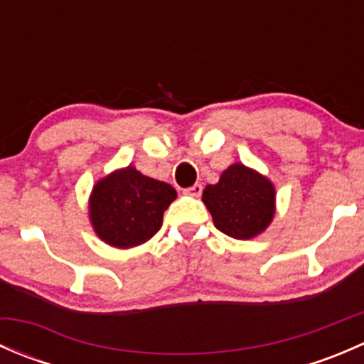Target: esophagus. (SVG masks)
Returning a JSON list of instances; mask_svg holds the SVG:
<instances>
[{
    "mask_svg": "<svg viewBox=\"0 0 364 364\" xmlns=\"http://www.w3.org/2000/svg\"><path fill=\"white\" fill-rule=\"evenodd\" d=\"M183 193H185V196H190V197H200V193H203V185L196 183V185H192L190 188L183 190Z\"/></svg>",
    "mask_w": 364,
    "mask_h": 364,
    "instance_id": "esophagus-1",
    "label": "esophagus"
}]
</instances>
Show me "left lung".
I'll use <instances>...</instances> for the list:
<instances>
[{
  "instance_id": "8db88e82",
  "label": "left lung",
  "mask_w": 364,
  "mask_h": 364,
  "mask_svg": "<svg viewBox=\"0 0 364 364\" xmlns=\"http://www.w3.org/2000/svg\"><path fill=\"white\" fill-rule=\"evenodd\" d=\"M273 183L243 164H232L216 185L203 192L205 208L220 232L234 240H252L267 229L274 216Z\"/></svg>"
}]
</instances>
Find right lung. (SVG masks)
<instances>
[{
    "label": "right lung",
    "instance_id": "1",
    "mask_svg": "<svg viewBox=\"0 0 364 364\" xmlns=\"http://www.w3.org/2000/svg\"><path fill=\"white\" fill-rule=\"evenodd\" d=\"M176 197L178 193L171 185L148 178L128 165L93 186L91 225L97 236L111 247H137L159 232L164 211Z\"/></svg>",
    "mask_w": 364,
    "mask_h": 364
}]
</instances>
